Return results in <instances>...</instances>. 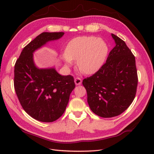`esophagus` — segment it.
Listing matches in <instances>:
<instances>
[{
    "instance_id": "34e87169",
    "label": "esophagus",
    "mask_w": 154,
    "mask_h": 154,
    "mask_svg": "<svg viewBox=\"0 0 154 154\" xmlns=\"http://www.w3.org/2000/svg\"><path fill=\"white\" fill-rule=\"evenodd\" d=\"M74 81H75V83L76 85H80L81 83H82V80H81V78H79V77L75 78Z\"/></svg>"
}]
</instances>
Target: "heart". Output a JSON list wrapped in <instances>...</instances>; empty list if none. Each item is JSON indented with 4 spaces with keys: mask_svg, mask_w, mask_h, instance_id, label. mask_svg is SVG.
Masks as SVG:
<instances>
[{
    "mask_svg": "<svg viewBox=\"0 0 154 154\" xmlns=\"http://www.w3.org/2000/svg\"><path fill=\"white\" fill-rule=\"evenodd\" d=\"M109 47L102 38L93 35L76 37L69 42L62 59L67 66L77 60L78 68L87 75L93 74L105 61Z\"/></svg>",
    "mask_w": 154,
    "mask_h": 154,
    "instance_id": "1",
    "label": "heart"
}]
</instances>
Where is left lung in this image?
<instances>
[{
  "label": "left lung",
  "instance_id": "obj_1",
  "mask_svg": "<svg viewBox=\"0 0 154 154\" xmlns=\"http://www.w3.org/2000/svg\"><path fill=\"white\" fill-rule=\"evenodd\" d=\"M116 45L106 63L83 79L91 110L103 118L120 115L133 102L138 85L135 57L126 43L111 34Z\"/></svg>",
  "mask_w": 154,
  "mask_h": 154
}]
</instances>
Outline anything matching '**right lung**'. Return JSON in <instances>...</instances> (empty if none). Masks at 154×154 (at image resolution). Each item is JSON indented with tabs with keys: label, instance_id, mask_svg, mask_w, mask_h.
<instances>
[{
	"label": "right lung",
	"instance_id": "right-lung-1",
	"mask_svg": "<svg viewBox=\"0 0 154 154\" xmlns=\"http://www.w3.org/2000/svg\"><path fill=\"white\" fill-rule=\"evenodd\" d=\"M64 32H43L23 49L14 65V85L25 112L33 119L51 122L62 116L75 87L71 75H61L54 67L35 66L33 54L48 42L61 38Z\"/></svg>",
	"mask_w": 154,
	"mask_h": 154
}]
</instances>
